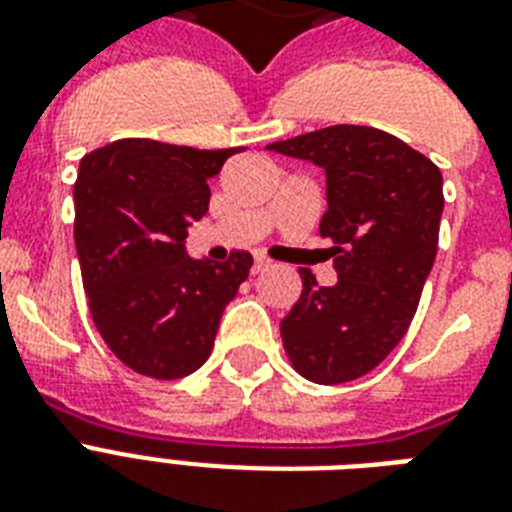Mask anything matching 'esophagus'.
Masks as SVG:
<instances>
[{"label": "esophagus", "mask_w": 512, "mask_h": 512, "mask_svg": "<svg viewBox=\"0 0 512 512\" xmlns=\"http://www.w3.org/2000/svg\"><path fill=\"white\" fill-rule=\"evenodd\" d=\"M268 268V260L265 257H255V263H252V273H263Z\"/></svg>", "instance_id": "1"}]
</instances>
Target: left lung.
Here are the masks:
<instances>
[{
	"label": "left lung",
	"mask_w": 512,
	"mask_h": 512,
	"mask_svg": "<svg viewBox=\"0 0 512 512\" xmlns=\"http://www.w3.org/2000/svg\"><path fill=\"white\" fill-rule=\"evenodd\" d=\"M268 151L327 172L319 233L335 244V287H319L300 268L303 292L281 321L284 350L295 372L319 385L364 377L401 342L420 305L444 212L441 170L396 135L358 124Z\"/></svg>",
	"instance_id": "left-lung-1"
}]
</instances>
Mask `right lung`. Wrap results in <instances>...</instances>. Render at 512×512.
<instances>
[{"instance_id":"obj_1","label":"right lung","mask_w":512,"mask_h":512,"mask_svg":"<svg viewBox=\"0 0 512 512\" xmlns=\"http://www.w3.org/2000/svg\"><path fill=\"white\" fill-rule=\"evenodd\" d=\"M241 148L199 151L124 138L92 151L74 183V241L95 327L124 366L154 380L196 372L252 255L225 263L185 252L209 209V177Z\"/></svg>"}]
</instances>
